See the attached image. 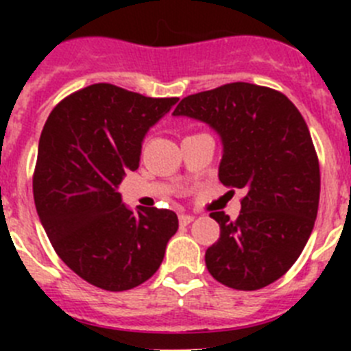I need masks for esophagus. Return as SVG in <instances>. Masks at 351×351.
I'll return each instance as SVG.
<instances>
[{"mask_svg":"<svg viewBox=\"0 0 351 351\" xmlns=\"http://www.w3.org/2000/svg\"><path fill=\"white\" fill-rule=\"evenodd\" d=\"M193 219L195 216H191V214H179V223H181V225H190Z\"/></svg>","mask_w":351,"mask_h":351,"instance_id":"obj_1","label":"esophagus"}]
</instances>
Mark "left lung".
Returning <instances> with one entry per match:
<instances>
[{"instance_id":"1","label":"left lung","mask_w":351,"mask_h":351,"mask_svg":"<svg viewBox=\"0 0 351 351\" xmlns=\"http://www.w3.org/2000/svg\"><path fill=\"white\" fill-rule=\"evenodd\" d=\"M172 116L218 133L219 181L246 193L235 221L210 213L219 239L206 251L207 271L246 291L280 280L308 243L320 202V165L304 117L285 95L247 82L186 96Z\"/></svg>"}]
</instances>
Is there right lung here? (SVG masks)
<instances>
[{"instance_id":"add662e5","label":"right lung","mask_w":351,"mask_h":351,"mask_svg":"<svg viewBox=\"0 0 351 351\" xmlns=\"http://www.w3.org/2000/svg\"><path fill=\"white\" fill-rule=\"evenodd\" d=\"M179 98L93 84L54 107L38 142L33 195L43 230L71 271L108 291L147 281L179 228L170 209L123 204L145 135Z\"/></svg>"}]
</instances>
